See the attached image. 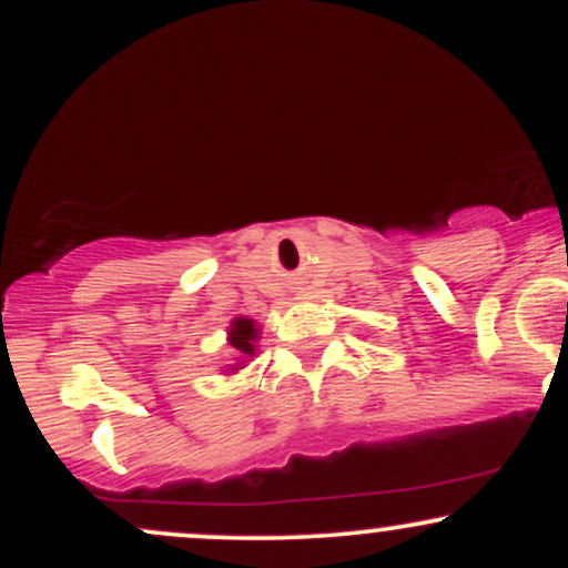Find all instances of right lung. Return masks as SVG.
Returning a JSON list of instances; mask_svg holds the SVG:
<instances>
[{"label":"right lung","instance_id":"right-lung-1","mask_svg":"<svg viewBox=\"0 0 568 568\" xmlns=\"http://www.w3.org/2000/svg\"><path fill=\"white\" fill-rule=\"evenodd\" d=\"M258 338V325L251 321V317H234L232 328H230V344L240 352L243 357H253L256 352V342Z\"/></svg>","mask_w":568,"mask_h":568}]
</instances>
